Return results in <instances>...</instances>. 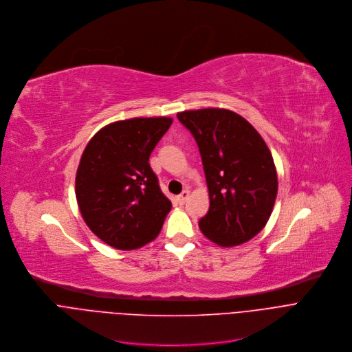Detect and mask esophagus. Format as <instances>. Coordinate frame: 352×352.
<instances>
[{"mask_svg":"<svg viewBox=\"0 0 352 352\" xmlns=\"http://www.w3.org/2000/svg\"><path fill=\"white\" fill-rule=\"evenodd\" d=\"M188 195H190V191H188V190H183V191L176 197V199H177V202L182 205V204L186 202V199L188 198Z\"/></svg>","mask_w":352,"mask_h":352,"instance_id":"obj_1","label":"esophagus"}]
</instances>
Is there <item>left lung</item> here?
I'll return each instance as SVG.
<instances>
[{
  "label": "left lung",
  "instance_id": "1",
  "mask_svg": "<svg viewBox=\"0 0 352 352\" xmlns=\"http://www.w3.org/2000/svg\"><path fill=\"white\" fill-rule=\"evenodd\" d=\"M202 158L209 210L199 219L202 234L219 247L254 239L267 223L277 195L270 150L255 127L225 108L177 112Z\"/></svg>",
  "mask_w": 352,
  "mask_h": 352
}]
</instances>
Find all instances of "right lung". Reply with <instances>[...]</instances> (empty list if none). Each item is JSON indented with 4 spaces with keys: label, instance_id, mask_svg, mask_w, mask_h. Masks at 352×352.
I'll use <instances>...</instances> for the list:
<instances>
[{
    "label": "right lung",
    "instance_id": "1",
    "mask_svg": "<svg viewBox=\"0 0 352 352\" xmlns=\"http://www.w3.org/2000/svg\"><path fill=\"white\" fill-rule=\"evenodd\" d=\"M172 122L168 116L112 122L82 154L75 186L80 214L90 230L116 250L153 241L172 209L148 162Z\"/></svg>",
    "mask_w": 352,
    "mask_h": 352
}]
</instances>
